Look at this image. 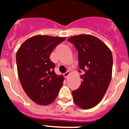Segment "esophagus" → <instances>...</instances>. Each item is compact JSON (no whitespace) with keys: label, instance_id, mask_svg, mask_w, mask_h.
<instances>
[{"label":"esophagus","instance_id":"obj_1","mask_svg":"<svg viewBox=\"0 0 129 129\" xmlns=\"http://www.w3.org/2000/svg\"><path fill=\"white\" fill-rule=\"evenodd\" d=\"M69 74H70V72H69V71H67V72L63 74V75H64V77L67 78V77H68V76L69 75Z\"/></svg>","mask_w":129,"mask_h":129}]
</instances>
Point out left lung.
<instances>
[{"mask_svg":"<svg viewBox=\"0 0 129 129\" xmlns=\"http://www.w3.org/2000/svg\"><path fill=\"white\" fill-rule=\"evenodd\" d=\"M78 51V72L82 75L80 87L72 92L75 103L89 109L101 101L112 78L113 59L109 48L91 35L81 34L68 38Z\"/></svg>","mask_w":129,"mask_h":129,"instance_id":"left-lung-1","label":"left lung"}]
</instances>
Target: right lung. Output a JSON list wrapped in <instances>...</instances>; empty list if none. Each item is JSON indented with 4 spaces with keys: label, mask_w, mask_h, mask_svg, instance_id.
Masks as SVG:
<instances>
[{
    "label": "right lung",
    "mask_w": 129,
    "mask_h": 129,
    "mask_svg": "<svg viewBox=\"0 0 129 129\" xmlns=\"http://www.w3.org/2000/svg\"><path fill=\"white\" fill-rule=\"evenodd\" d=\"M66 38L35 36L26 40L16 54L17 73L21 86L36 103H52L63 84V77L56 75L50 60L54 49Z\"/></svg>",
    "instance_id": "1"
}]
</instances>
